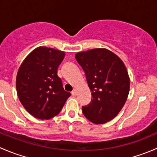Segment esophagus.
<instances>
[{"label": "esophagus", "instance_id": "esophagus-1", "mask_svg": "<svg viewBox=\"0 0 157 157\" xmlns=\"http://www.w3.org/2000/svg\"><path fill=\"white\" fill-rule=\"evenodd\" d=\"M71 94H72L73 96H77V90H75V89H74V90H73L72 92H71Z\"/></svg>", "mask_w": 157, "mask_h": 157}]
</instances>
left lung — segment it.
Wrapping results in <instances>:
<instances>
[{
	"instance_id": "8db88e82",
	"label": "left lung",
	"mask_w": 157,
	"mask_h": 157,
	"mask_svg": "<svg viewBox=\"0 0 157 157\" xmlns=\"http://www.w3.org/2000/svg\"><path fill=\"white\" fill-rule=\"evenodd\" d=\"M76 60L86 74L93 99L82 107L84 116L94 124H104L120 112L128 99L130 78L121 58L106 48L77 52Z\"/></svg>"
}]
</instances>
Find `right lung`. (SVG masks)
Returning <instances> with one entry per match:
<instances>
[{
	"label": "right lung",
	"instance_id": "obj_1",
	"mask_svg": "<svg viewBox=\"0 0 157 157\" xmlns=\"http://www.w3.org/2000/svg\"><path fill=\"white\" fill-rule=\"evenodd\" d=\"M64 55V52L58 49L38 47L19 67L16 79L17 96L35 118L48 120L56 116L71 96L58 76V67Z\"/></svg>",
	"mask_w": 157,
	"mask_h": 157
}]
</instances>
